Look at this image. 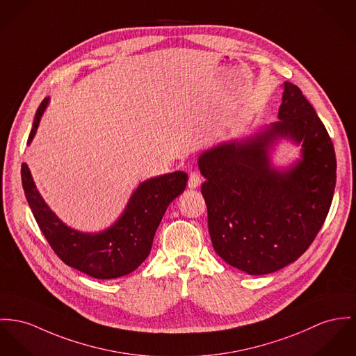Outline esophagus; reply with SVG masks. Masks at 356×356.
<instances>
[{
	"mask_svg": "<svg viewBox=\"0 0 356 356\" xmlns=\"http://www.w3.org/2000/svg\"><path fill=\"white\" fill-rule=\"evenodd\" d=\"M202 184V177L197 172L192 170L190 172V176H188V187L190 188H197L199 186Z\"/></svg>",
	"mask_w": 356,
	"mask_h": 356,
	"instance_id": "esophagus-1",
	"label": "esophagus"
}]
</instances>
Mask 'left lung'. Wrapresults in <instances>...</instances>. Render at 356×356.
Instances as JSON below:
<instances>
[{
  "label": "left lung",
  "instance_id": "left-lung-1",
  "mask_svg": "<svg viewBox=\"0 0 356 356\" xmlns=\"http://www.w3.org/2000/svg\"><path fill=\"white\" fill-rule=\"evenodd\" d=\"M279 119L261 136L222 143L199 159L213 246L249 275L271 274L302 256L324 225L334 192L333 143L291 82H284ZM276 136L304 146L302 161L287 172L268 164L266 147Z\"/></svg>",
  "mask_w": 356,
  "mask_h": 356
}]
</instances>
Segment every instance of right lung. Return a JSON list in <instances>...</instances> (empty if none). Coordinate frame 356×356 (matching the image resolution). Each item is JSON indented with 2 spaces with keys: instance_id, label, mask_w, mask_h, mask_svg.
Listing matches in <instances>:
<instances>
[{
  "instance_id": "1",
  "label": "right lung",
  "mask_w": 356,
  "mask_h": 356,
  "mask_svg": "<svg viewBox=\"0 0 356 356\" xmlns=\"http://www.w3.org/2000/svg\"><path fill=\"white\" fill-rule=\"evenodd\" d=\"M47 102L44 99L38 107L28 143L36 133ZM187 179L186 172H173L143 181L113 226L99 234H83L55 217L36 190L27 164L22 165L28 204L55 254L65 264L97 279L130 274L145 261L166 207L186 190Z\"/></svg>"
}]
</instances>
